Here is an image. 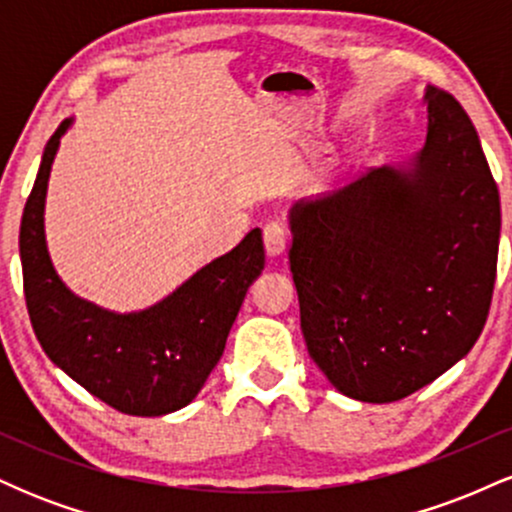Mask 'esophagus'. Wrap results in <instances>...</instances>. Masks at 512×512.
<instances>
[{
	"label": "esophagus",
	"mask_w": 512,
	"mask_h": 512,
	"mask_svg": "<svg viewBox=\"0 0 512 512\" xmlns=\"http://www.w3.org/2000/svg\"><path fill=\"white\" fill-rule=\"evenodd\" d=\"M264 238V250H267L269 257L281 255L289 245V233H286V226L281 221H269L262 231Z\"/></svg>",
	"instance_id": "1"
}]
</instances>
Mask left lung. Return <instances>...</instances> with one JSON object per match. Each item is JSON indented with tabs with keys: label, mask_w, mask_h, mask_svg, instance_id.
<instances>
[{
	"label": "left lung",
	"mask_w": 512,
	"mask_h": 512,
	"mask_svg": "<svg viewBox=\"0 0 512 512\" xmlns=\"http://www.w3.org/2000/svg\"><path fill=\"white\" fill-rule=\"evenodd\" d=\"M426 144L289 211L308 354L339 392L387 404L469 354L496 284L501 199L462 105L426 86Z\"/></svg>",
	"instance_id": "8db88e82"
}]
</instances>
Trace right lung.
<instances>
[{
  "instance_id": "add662e5",
  "label": "right lung",
  "mask_w": 512,
  "mask_h": 512,
  "mask_svg": "<svg viewBox=\"0 0 512 512\" xmlns=\"http://www.w3.org/2000/svg\"><path fill=\"white\" fill-rule=\"evenodd\" d=\"M69 127L72 117L45 146L21 219L23 293L35 337L57 368L113 409L170 414L197 397L219 363L245 293L264 269L262 231L252 228L231 252L137 313H115L79 298L57 276L45 243L50 170Z\"/></svg>"
}]
</instances>
